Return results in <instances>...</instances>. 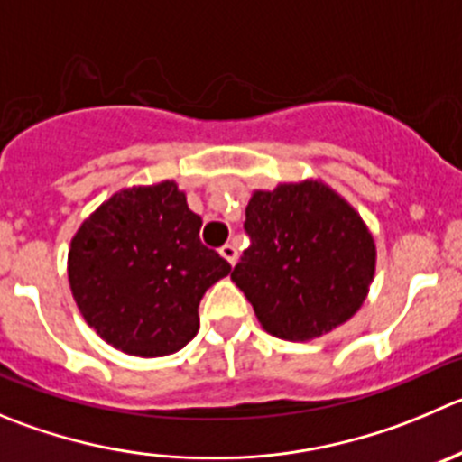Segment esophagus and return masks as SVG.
I'll return each instance as SVG.
<instances>
[{
    "instance_id": "obj_1",
    "label": "esophagus",
    "mask_w": 462,
    "mask_h": 462,
    "mask_svg": "<svg viewBox=\"0 0 462 462\" xmlns=\"http://www.w3.org/2000/svg\"><path fill=\"white\" fill-rule=\"evenodd\" d=\"M219 254H222V256L226 258V261L231 263V265H236V261H238V249H236L234 243L224 245V247L219 249Z\"/></svg>"
}]
</instances>
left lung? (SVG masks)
Returning <instances> with one entry per match:
<instances>
[{
  "mask_svg": "<svg viewBox=\"0 0 462 462\" xmlns=\"http://www.w3.org/2000/svg\"><path fill=\"white\" fill-rule=\"evenodd\" d=\"M252 245L231 279L281 340H313L363 306L376 245L360 215L322 181L256 190L245 210Z\"/></svg>",
  "mask_w": 462,
  "mask_h": 462,
  "instance_id": "obj_1",
  "label": "left lung"
}]
</instances>
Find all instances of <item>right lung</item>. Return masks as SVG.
Instances as JSON below:
<instances>
[{
	"label": "right lung",
	"instance_id": "1",
	"mask_svg": "<svg viewBox=\"0 0 462 462\" xmlns=\"http://www.w3.org/2000/svg\"><path fill=\"white\" fill-rule=\"evenodd\" d=\"M174 181L116 192L79 226L68 276L79 310L111 346L156 358L199 331V301L231 265L199 240Z\"/></svg>",
	"mask_w": 462,
	"mask_h": 462
}]
</instances>
